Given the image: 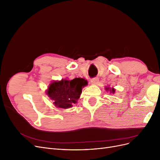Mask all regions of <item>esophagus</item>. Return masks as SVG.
Listing matches in <instances>:
<instances>
[{"mask_svg":"<svg viewBox=\"0 0 160 160\" xmlns=\"http://www.w3.org/2000/svg\"><path fill=\"white\" fill-rule=\"evenodd\" d=\"M98 81H99L98 78H97V77H95V78H93V79H91V84L95 85L97 83H98Z\"/></svg>","mask_w":160,"mask_h":160,"instance_id":"34e87169","label":"esophagus"}]
</instances>
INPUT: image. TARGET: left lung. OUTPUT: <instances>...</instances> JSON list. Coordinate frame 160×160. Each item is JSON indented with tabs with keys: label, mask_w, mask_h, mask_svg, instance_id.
<instances>
[{
	"label": "left lung",
	"mask_w": 160,
	"mask_h": 160,
	"mask_svg": "<svg viewBox=\"0 0 160 160\" xmlns=\"http://www.w3.org/2000/svg\"><path fill=\"white\" fill-rule=\"evenodd\" d=\"M105 90L107 91H109V93L114 94L115 93V89L113 88H110V87H105Z\"/></svg>",
	"instance_id": "1"
}]
</instances>
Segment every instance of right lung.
<instances>
[{"label": "right lung", "instance_id": "1", "mask_svg": "<svg viewBox=\"0 0 160 160\" xmlns=\"http://www.w3.org/2000/svg\"><path fill=\"white\" fill-rule=\"evenodd\" d=\"M88 85V81L83 78L69 80L62 79L54 81L48 86L46 93L57 108L69 109L77 103L82 93V89Z\"/></svg>", "mask_w": 160, "mask_h": 160}]
</instances>
